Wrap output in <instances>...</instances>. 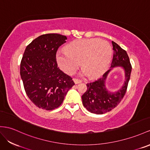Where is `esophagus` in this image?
Wrapping results in <instances>:
<instances>
[{
    "label": "esophagus",
    "instance_id": "esophagus-1",
    "mask_svg": "<svg viewBox=\"0 0 150 150\" xmlns=\"http://www.w3.org/2000/svg\"><path fill=\"white\" fill-rule=\"evenodd\" d=\"M73 80H74V82L75 84H78L79 83H81V81H80V80H78V79H73Z\"/></svg>",
    "mask_w": 150,
    "mask_h": 150
}]
</instances>
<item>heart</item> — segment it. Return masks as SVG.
<instances>
[{
    "mask_svg": "<svg viewBox=\"0 0 150 150\" xmlns=\"http://www.w3.org/2000/svg\"><path fill=\"white\" fill-rule=\"evenodd\" d=\"M112 49L108 42L100 39H83L72 42L67 50L57 54V62L60 68L68 74L75 73L80 65L83 67L79 76H90L94 79L101 76L108 69Z\"/></svg>",
    "mask_w": 150,
    "mask_h": 150,
    "instance_id": "heart-1",
    "label": "heart"
}]
</instances>
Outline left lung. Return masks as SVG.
<instances>
[{
	"instance_id": "obj_1",
	"label": "left lung",
	"mask_w": 150,
	"mask_h": 150,
	"mask_svg": "<svg viewBox=\"0 0 150 150\" xmlns=\"http://www.w3.org/2000/svg\"><path fill=\"white\" fill-rule=\"evenodd\" d=\"M113 57L111 68L94 82L87 83V89L82 96L83 106L91 113L103 114L115 108L124 98L127 89L132 67L127 53L112 41ZM116 66H122L125 72V81L122 87L115 93L108 91L105 86L109 73Z\"/></svg>"
}]
</instances>
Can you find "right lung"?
Returning <instances> with one entry per match:
<instances>
[{
  "instance_id": "1",
  "label": "right lung",
  "mask_w": 150,
  "mask_h": 150,
  "mask_svg": "<svg viewBox=\"0 0 150 150\" xmlns=\"http://www.w3.org/2000/svg\"><path fill=\"white\" fill-rule=\"evenodd\" d=\"M67 39L60 34H44L25 49L20 64L21 78L26 95L38 108H58L75 85L70 76L57 67L56 59L57 49Z\"/></svg>"
}]
</instances>
